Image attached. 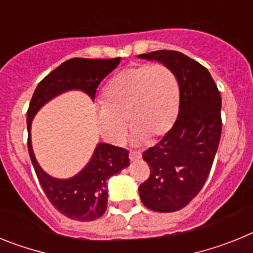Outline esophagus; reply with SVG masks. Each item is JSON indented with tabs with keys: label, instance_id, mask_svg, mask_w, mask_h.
<instances>
[{
	"label": "esophagus",
	"instance_id": "obj_1",
	"mask_svg": "<svg viewBox=\"0 0 253 253\" xmlns=\"http://www.w3.org/2000/svg\"><path fill=\"white\" fill-rule=\"evenodd\" d=\"M140 157H142V154H140L139 152L131 151L130 153H129V158H130V161H138L140 160Z\"/></svg>",
	"mask_w": 253,
	"mask_h": 253
}]
</instances>
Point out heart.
<instances>
[{"label": "heart", "instance_id": "obj_1", "mask_svg": "<svg viewBox=\"0 0 253 253\" xmlns=\"http://www.w3.org/2000/svg\"><path fill=\"white\" fill-rule=\"evenodd\" d=\"M97 124L105 139L120 143L128 120L135 138L146 140L166 135L177 119L180 84L175 72L161 63L130 66L114 76L102 93Z\"/></svg>", "mask_w": 253, "mask_h": 253}]
</instances>
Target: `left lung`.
Here are the masks:
<instances>
[{
  "mask_svg": "<svg viewBox=\"0 0 253 253\" xmlns=\"http://www.w3.org/2000/svg\"><path fill=\"white\" fill-rule=\"evenodd\" d=\"M156 59L175 72L180 84L178 116L171 130L143 152L151 173L139 186L148 209L171 213L186 207L204 186L222 134V97L209 71L176 50H156Z\"/></svg>",
  "mask_w": 253,
  "mask_h": 253,
  "instance_id": "1",
  "label": "left lung"
}]
</instances>
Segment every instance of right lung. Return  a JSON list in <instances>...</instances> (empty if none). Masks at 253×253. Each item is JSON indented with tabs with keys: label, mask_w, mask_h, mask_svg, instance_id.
Listing matches in <instances>:
<instances>
[{
	"label": "right lung",
	"mask_w": 253,
	"mask_h": 253,
	"mask_svg": "<svg viewBox=\"0 0 253 253\" xmlns=\"http://www.w3.org/2000/svg\"><path fill=\"white\" fill-rule=\"evenodd\" d=\"M119 62L120 58L66 60L39 82L26 114L28 149L40 186L58 211L80 222H91L104 215L107 207V180L129 166V152L99 143L88 165L78 175L58 180L45 173L35 160L30 139L31 120L44 104L68 90H81L95 100L100 82L113 72Z\"/></svg>",
	"instance_id": "right-lung-1"
}]
</instances>
